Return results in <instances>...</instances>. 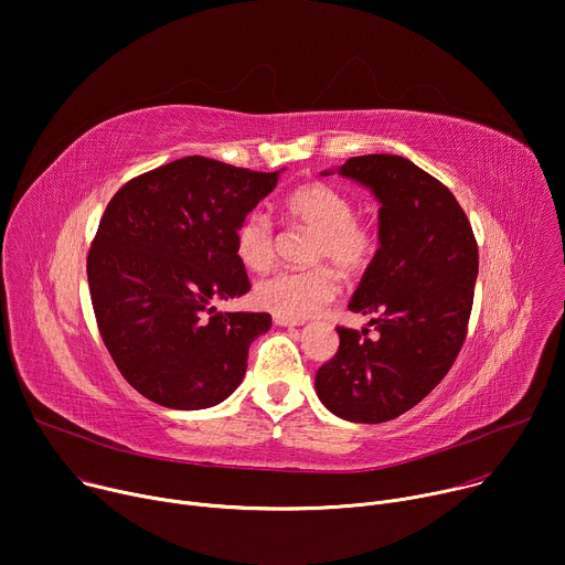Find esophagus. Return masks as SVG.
Wrapping results in <instances>:
<instances>
[{"label": "esophagus", "mask_w": 565, "mask_h": 565, "mask_svg": "<svg viewBox=\"0 0 565 565\" xmlns=\"http://www.w3.org/2000/svg\"><path fill=\"white\" fill-rule=\"evenodd\" d=\"M274 323L280 326V328H294V326H300V321H294V319H287V317H280V315H274Z\"/></svg>", "instance_id": "34e87169"}]
</instances>
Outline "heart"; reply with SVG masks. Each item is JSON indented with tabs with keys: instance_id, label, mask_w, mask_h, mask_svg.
Segmentation results:
<instances>
[{
	"instance_id": "obj_1",
	"label": "heart",
	"mask_w": 565,
	"mask_h": 565,
	"mask_svg": "<svg viewBox=\"0 0 565 565\" xmlns=\"http://www.w3.org/2000/svg\"><path fill=\"white\" fill-rule=\"evenodd\" d=\"M285 211L291 220L317 233L311 260L334 265L345 276H359L380 250V231L356 217L354 202L328 181H309L289 193ZM278 233L265 211H250L235 228V250L250 271H265L276 260ZM339 294L337 274L326 267L285 269L260 280L254 298L274 315L302 321L315 317Z\"/></svg>"
}]
</instances>
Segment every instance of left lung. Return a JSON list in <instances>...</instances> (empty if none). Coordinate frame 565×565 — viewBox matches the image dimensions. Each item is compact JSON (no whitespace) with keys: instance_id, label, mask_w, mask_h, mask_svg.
I'll use <instances>...</instances> for the list:
<instances>
[{"instance_id":"8db88e82","label":"left lung","mask_w":565,"mask_h":565,"mask_svg":"<svg viewBox=\"0 0 565 565\" xmlns=\"http://www.w3.org/2000/svg\"><path fill=\"white\" fill-rule=\"evenodd\" d=\"M339 174L382 204L380 250L348 305L372 317L377 337L337 328L341 343L317 372V395L348 422L380 424L419 404L451 370L471 317L478 244L454 193L413 161L363 154Z\"/></svg>"}]
</instances>
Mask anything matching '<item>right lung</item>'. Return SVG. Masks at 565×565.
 Wrapping results in <instances>:
<instances>
[{
    "instance_id": "right-lung-1",
    "label": "right lung",
    "mask_w": 565,
    "mask_h": 565,
    "mask_svg": "<svg viewBox=\"0 0 565 565\" xmlns=\"http://www.w3.org/2000/svg\"><path fill=\"white\" fill-rule=\"evenodd\" d=\"M276 172L183 157L125 183L87 256L96 323L135 391L174 411L224 402L248 345L271 328L260 311H215L250 289L235 228L278 183Z\"/></svg>"
}]
</instances>
